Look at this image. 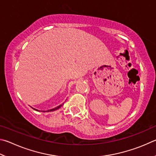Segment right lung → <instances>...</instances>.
Instances as JSON below:
<instances>
[{
	"label": "right lung",
	"mask_w": 156,
	"mask_h": 156,
	"mask_svg": "<svg viewBox=\"0 0 156 156\" xmlns=\"http://www.w3.org/2000/svg\"><path fill=\"white\" fill-rule=\"evenodd\" d=\"M62 105H62H59V106H57V107L55 108H53V109H51V110H48V111H46V112H53V111H55V110H58V109H59L60 107H61ZM34 110H36V111H38L37 110H36V109H35V108H34Z\"/></svg>",
	"instance_id": "obj_1"
}]
</instances>
